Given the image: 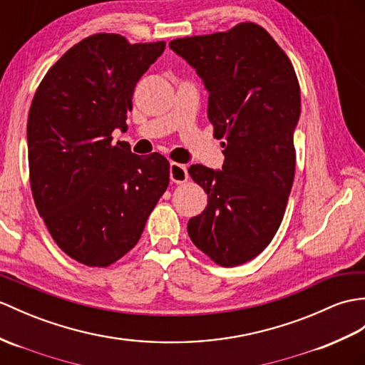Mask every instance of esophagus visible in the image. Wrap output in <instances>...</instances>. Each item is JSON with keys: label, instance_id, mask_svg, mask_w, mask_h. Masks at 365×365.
I'll return each mask as SVG.
<instances>
[{"label": "esophagus", "instance_id": "1", "mask_svg": "<svg viewBox=\"0 0 365 365\" xmlns=\"http://www.w3.org/2000/svg\"><path fill=\"white\" fill-rule=\"evenodd\" d=\"M169 179L174 183H185L188 180V168L180 163H171L169 165Z\"/></svg>", "mask_w": 365, "mask_h": 365}]
</instances>
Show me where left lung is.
<instances>
[{"mask_svg": "<svg viewBox=\"0 0 365 365\" xmlns=\"http://www.w3.org/2000/svg\"><path fill=\"white\" fill-rule=\"evenodd\" d=\"M208 91V120L224 140L222 169L190 166L208 205L188 222V235L217 264L255 258L272 241L295 173L294 130L300 87L289 58L255 23L169 43Z\"/></svg>", "mask_w": 365, "mask_h": 365, "instance_id": "1", "label": "left lung"}]
</instances>
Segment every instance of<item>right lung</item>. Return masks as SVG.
<instances>
[{"label":"right lung","instance_id":"right-lung-1","mask_svg":"<svg viewBox=\"0 0 365 365\" xmlns=\"http://www.w3.org/2000/svg\"><path fill=\"white\" fill-rule=\"evenodd\" d=\"M166 43L116 34L79 41L51 66L28 118L31 188L38 215L68 257L106 267L135 247L169 183L160 154L138 157L127 130L137 82Z\"/></svg>","mask_w":365,"mask_h":365}]
</instances>
